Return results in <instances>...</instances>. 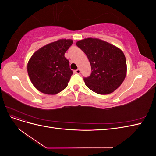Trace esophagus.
Masks as SVG:
<instances>
[{"label":"esophagus","mask_w":156,"mask_h":156,"mask_svg":"<svg viewBox=\"0 0 156 156\" xmlns=\"http://www.w3.org/2000/svg\"><path fill=\"white\" fill-rule=\"evenodd\" d=\"M74 72L76 73H81V70H80L79 69H77L76 70H75Z\"/></svg>","instance_id":"esophagus-1"}]
</instances>
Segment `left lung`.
<instances>
[{"instance_id":"obj_1","label":"left lung","mask_w":156,"mask_h":156,"mask_svg":"<svg viewBox=\"0 0 156 156\" xmlns=\"http://www.w3.org/2000/svg\"><path fill=\"white\" fill-rule=\"evenodd\" d=\"M76 45L87 55L90 63L92 73L84 78L88 88L105 95L121 85L127 73L123 51L105 41L92 37L79 40Z\"/></svg>"}]
</instances>
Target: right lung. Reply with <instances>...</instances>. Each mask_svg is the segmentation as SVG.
<instances>
[{
  "label": "right lung",
  "mask_w": 156,
  "mask_h": 156,
  "mask_svg": "<svg viewBox=\"0 0 156 156\" xmlns=\"http://www.w3.org/2000/svg\"><path fill=\"white\" fill-rule=\"evenodd\" d=\"M72 44L71 39H60L43 46L32 55L27 72L37 90L55 95L67 87L73 72L64 54Z\"/></svg>",
  "instance_id": "1"
}]
</instances>
